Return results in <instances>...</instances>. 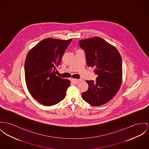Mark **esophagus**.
<instances>
[{"label": "esophagus", "mask_w": 149, "mask_h": 149, "mask_svg": "<svg viewBox=\"0 0 149 149\" xmlns=\"http://www.w3.org/2000/svg\"><path fill=\"white\" fill-rule=\"evenodd\" d=\"M81 80H82L81 79H72V81L73 82L75 83V84H77V83L80 82Z\"/></svg>", "instance_id": "obj_1"}]
</instances>
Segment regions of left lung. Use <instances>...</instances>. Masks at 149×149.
<instances>
[{
  "mask_svg": "<svg viewBox=\"0 0 149 149\" xmlns=\"http://www.w3.org/2000/svg\"><path fill=\"white\" fill-rule=\"evenodd\" d=\"M88 67H94L96 81H86L88 90L82 98L90 105L99 106L112 99L122 82V60L117 49L102 38L95 37L80 40Z\"/></svg>",
  "mask_w": 149,
  "mask_h": 149,
  "instance_id": "obj_1",
  "label": "left lung"
}]
</instances>
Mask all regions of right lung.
<instances>
[{
	"instance_id": "obj_1",
	"label": "right lung",
	"mask_w": 149,
	"mask_h": 149,
	"mask_svg": "<svg viewBox=\"0 0 149 149\" xmlns=\"http://www.w3.org/2000/svg\"><path fill=\"white\" fill-rule=\"evenodd\" d=\"M72 40L44 39L26 56L24 68L28 89L44 106L56 104L65 97L70 81L57 76L55 70Z\"/></svg>"
}]
</instances>
